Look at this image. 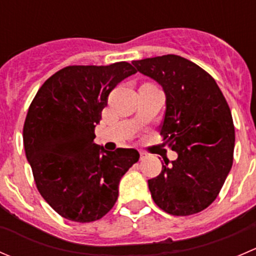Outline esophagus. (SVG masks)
Returning a JSON list of instances; mask_svg holds the SVG:
<instances>
[{
    "instance_id": "34e87169",
    "label": "esophagus",
    "mask_w": 256,
    "mask_h": 256,
    "mask_svg": "<svg viewBox=\"0 0 256 256\" xmlns=\"http://www.w3.org/2000/svg\"><path fill=\"white\" fill-rule=\"evenodd\" d=\"M144 158H147V154H144V152H140V160H141V161H142V160H144Z\"/></svg>"
}]
</instances>
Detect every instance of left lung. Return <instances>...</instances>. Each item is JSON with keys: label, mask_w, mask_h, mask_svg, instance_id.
Wrapping results in <instances>:
<instances>
[{"label": "left lung", "mask_w": 256, "mask_h": 256, "mask_svg": "<svg viewBox=\"0 0 256 256\" xmlns=\"http://www.w3.org/2000/svg\"><path fill=\"white\" fill-rule=\"evenodd\" d=\"M135 70L166 95L161 135L178 157L148 180L154 203L172 216H190L213 203L233 164V118L223 92L206 70L174 54L134 60Z\"/></svg>", "instance_id": "left-lung-1"}]
</instances>
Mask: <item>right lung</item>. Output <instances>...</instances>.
<instances>
[{
  "label": "right lung",
  "instance_id": "add662e5",
  "mask_svg": "<svg viewBox=\"0 0 256 256\" xmlns=\"http://www.w3.org/2000/svg\"><path fill=\"white\" fill-rule=\"evenodd\" d=\"M130 63L72 66L36 94L23 126L26 157L40 196L68 220L89 223L115 204L121 177L138 161L135 148L94 142L110 92L135 74Z\"/></svg>",
  "mask_w": 256,
  "mask_h": 256
}]
</instances>
